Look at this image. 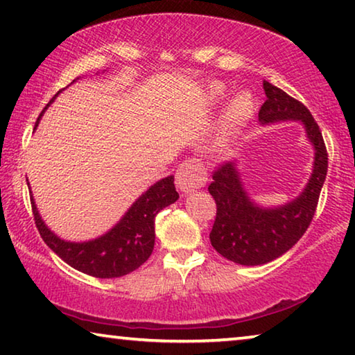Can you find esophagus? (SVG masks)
I'll return each instance as SVG.
<instances>
[{
	"instance_id": "34e87169",
	"label": "esophagus",
	"mask_w": 355,
	"mask_h": 355,
	"mask_svg": "<svg viewBox=\"0 0 355 355\" xmlns=\"http://www.w3.org/2000/svg\"><path fill=\"white\" fill-rule=\"evenodd\" d=\"M177 188L183 194L200 189L207 183V171L199 159H189L180 164L175 177Z\"/></svg>"
}]
</instances>
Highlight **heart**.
I'll list each match as a JSON object with an SVG mask.
<instances>
[{"mask_svg":"<svg viewBox=\"0 0 355 355\" xmlns=\"http://www.w3.org/2000/svg\"><path fill=\"white\" fill-rule=\"evenodd\" d=\"M205 94L208 101L218 103L226 96V87L221 82L213 80L207 85ZM252 112H254V103H252V98L248 93H240L230 99L218 118L215 137L211 142L213 151L219 153V151L227 150L234 144V140L239 137V134L243 131V128L248 125Z\"/></svg>","mask_w":355,"mask_h":355,"instance_id":"heart-1","label":"heart"}]
</instances>
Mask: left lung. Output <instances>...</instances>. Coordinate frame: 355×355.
<instances>
[{
  "label": "left lung",
  "mask_w": 355,
  "mask_h": 355,
  "mask_svg": "<svg viewBox=\"0 0 355 355\" xmlns=\"http://www.w3.org/2000/svg\"><path fill=\"white\" fill-rule=\"evenodd\" d=\"M267 101L259 110L262 126L299 121L314 150L311 175L295 198L279 205H261L245 188L237 162H227L213 173L208 191L216 202L211 246L240 266H262L289 251L305 234L316 211L327 175V150L309 110L283 89L263 80Z\"/></svg>",
  "instance_id": "left-lung-1"
}]
</instances>
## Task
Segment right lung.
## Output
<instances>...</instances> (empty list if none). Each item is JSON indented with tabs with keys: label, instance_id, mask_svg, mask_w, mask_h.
Returning <instances> with one entry per match:
<instances>
[{
	"label": "right lung",
	"instance_id": "obj_1",
	"mask_svg": "<svg viewBox=\"0 0 355 355\" xmlns=\"http://www.w3.org/2000/svg\"><path fill=\"white\" fill-rule=\"evenodd\" d=\"M53 99L50 101V104L53 103ZM47 107L39 115L35 131ZM28 189H31L30 183ZM175 200H178V193L173 184V175L161 178L147 191H144L120 218V221H116L115 226H112L107 232L92 240L71 241L61 239L44 223L31 193L33 215L39 234L49 248L72 268L96 278H120L142 266L153 252L156 215Z\"/></svg>",
	"mask_w": 355,
	"mask_h": 355
}]
</instances>
